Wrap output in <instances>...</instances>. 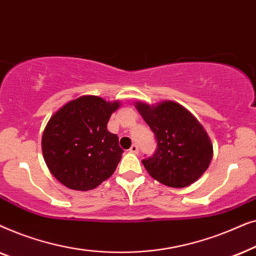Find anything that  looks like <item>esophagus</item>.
Wrapping results in <instances>:
<instances>
[{
  "label": "esophagus",
  "instance_id": "34e87169",
  "mask_svg": "<svg viewBox=\"0 0 256 256\" xmlns=\"http://www.w3.org/2000/svg\"><path fill=\"white\" fill-rule=\"evenodd\" d=\"M129 152H132V154H138V146L136 144H132L130 148H129Z\"/></svg>",
  "mask_w": 256,
  "mask_h": 256
}]
</instances>
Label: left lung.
I'll return each mask as SVG.
<instances>
[{
  "mask_svg": "<svg viewBox=\"0 0 256 256\" xmlns=\"http://www.w3.org/2000/svg\"><path fill=\"white\" fill-rule=\"evenodd\" d=\"M157 140L155 155L142 160L154 180L170 188H186L208 170L213 146L208 132L186 108L174 101L135 102Z\"/></svg>",
  "mask_w": 256,
  "mask_h": 256,
  "instance_id": "8db88e82",
  "label": "left lung"
}]
</instances>
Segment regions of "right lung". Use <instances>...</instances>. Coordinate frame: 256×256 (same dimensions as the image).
Listing matches in <instances>:
<instances>
[{"mask_svg": "<svg viewBox=\"0 0 256 256\" xmlns=\"http://www.w3.org/2000/svg\"><path fill=\"white\" fill-rule=\"evenodd\" d=\"M120 106L118 100L82 96L52 115L42 136V152L56 180L72 190L88 191L114 174L124 150L107 124Z\"/></svg>", "mask_w": 256, "mask_h": 256, "instance_id": "add662e5", "label": "right lung"}]
</instances>
